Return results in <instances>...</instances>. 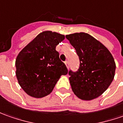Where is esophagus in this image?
Returning <instances> with one entry per match:
<instances>
[{
	"mask_svg": "<svg viewBox=\"0 0 123 123\" xmlns=\"http://www.w3.org/2000/svg\"><path fill=\"white\" fill-rule=\"evenodd\" d=\"M65 64L67 68V69H69V62L67 61H65Z\"/></svg>",
	"mask_w": 123,
	"mask_h": 123,
	"instance_id": "1",
	"label": "esophagus"
}]
</instances>
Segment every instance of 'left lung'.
<instances>
[{
	"label": "left lung",
	"mask_w": 123,
	"mask_h": 123,
	"mask_svg": "<svg viewBox=\"0 0 123 123\" xmlns=\"http://www.w3.org/2000/svg\"><path fill=\"white\" fill-rule=\"evenodd\" d=\"M80 58L77 72L70 71L71 89L80 99L89 101L101 95L114 80L116 63L108 49L85 32L66 35Z\"/></svg>",
	"instance_id": "8db88e82"
}]
</instances>
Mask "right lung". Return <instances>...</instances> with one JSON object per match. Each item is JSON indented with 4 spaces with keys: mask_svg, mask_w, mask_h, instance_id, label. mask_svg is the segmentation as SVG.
<instances>
[{
    "mask_svg": "<svg viewBox=\"0 0 123 123\" xmlns=\"http://www.w3.org/2000/svg\"><path fill=\"white\" fill-rule=\"evenodd\" d=\"M65 35L45 31L25 46L15 60V75L19 86L28 95L41 98L53 91L68 70L60 60L56 47Z\"/></svg>",
    "mask_w": 123,
    "mask_h": 123,
    "instance_id": "add662e5",
    "label": "right lung"
}]
</instances>
